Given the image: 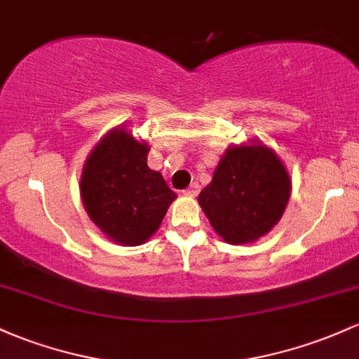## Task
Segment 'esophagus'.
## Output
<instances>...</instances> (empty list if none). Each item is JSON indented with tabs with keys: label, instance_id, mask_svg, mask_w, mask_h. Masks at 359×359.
<instances>
[{
	"label": "esophagus",
	"instance_id": "1",
	"mask_svg": "<svg viewBox=\"0 0 359 359\" xmlns=\"http://www.w3.org/2000/svg\"><path fill=\"white\" fill-rule=\"evenodd\" d=\"M184 194L191 196V198H196V196L199 194V184L198 182H192L191 186H189L186 191H184Z\"/></svg>",
	"mask_w": 359,
	"mask_h": 359
}]
</instances>
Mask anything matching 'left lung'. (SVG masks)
Segmentation results:
<instances>
[{
    "label": "left lung",
    "instance_id": "left-lung-1",
    "mask_svg": "<svg viewBox=\"0 0 359 359\" xmlns=\"http://www.w3.org/2000/svg\"><path fill=\"white\" fill-rule=\"evenodd\" d=\"M288 172L274 151L262 147L226 149L199 204L216 233L228 243H249L266 235L290 199Z\"/></svg>",
    "mask_w": 359,
    "mask_h": 359
}]
</instances>
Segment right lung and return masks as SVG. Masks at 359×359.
I'll use <instances>...</instances> for the list:
<instances>
[{
  "label": "right lung",
  "instance_id": "right-lung-1",
  "mask_svg": "<svg viewBox=\"0 0 359 359\" xmlns=\"http://www.w3.org/2000/svg\"><path fill=\"white\" fill-rule=\"evenodd\" d=\"M148 144L126 131L98 143L81 175V198L92 222L114 242L141 245L158 230L177 194L147 165Z\"/></svg>",
  "mask_w": 359,
  "mask_h": 359
}]
</instances>
